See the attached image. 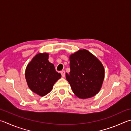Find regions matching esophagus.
<instances>
[{"label": "esophagus", "instance_id": "esophagus-1", "mask_svg": "<svg viewBox=\"0 0 131 131\" xmlns=\"http://www.w3.org/2000/svg\"><path fill=\"white\" fill-rule=\"evenodd\" d=\"M61 73L62 77H65V71H64V70L61 71Z\"/></svg>", "mask_w": 131, "mask_h": 131}]
</instances>
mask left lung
Instances as JSON below:
<instances>
[{
	"mask_svg": "<svg viewBox=\"0 0 131 131\" xmlns=\"http://www.w3.org/2000/svg\"><path fill=\"white\" fill-rule=\"evenodd\" d=\"M70 72L66 78L73 92L78 98L86 99L96 95L104 81L105 70L101 61L86 49L69 56Z\"/></svg>",
	"mask_w": 131,
	"mask_h": 131,
	"instance_id": "1",
	"label": "left lung"
}]
</instances>
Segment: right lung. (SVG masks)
Here are the masks:
<instances>
[{
    "instance_id": "obj_1",
    "label": "right lung",
    "mask_w": 131,
    "mask_h": 131,
    "mask_svg": "<svg viewBox=\"0 0 131 131\" xmlns=\"http://www.w3.org/2000/svg\"><path fill=\"white\" fill-rule=\"evenodd\" d=\"M49 54L38 53L26 68L25 78L32 92L43 97L53 89L54 84L61 77L53 63L48 60Z\"/></svg>"
}]
</instances>
